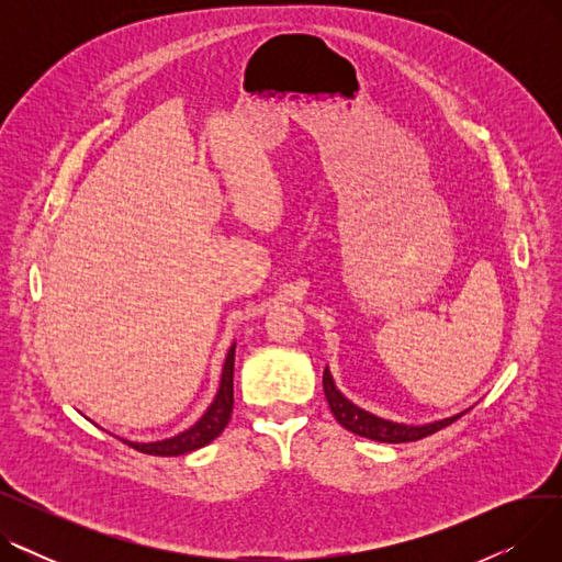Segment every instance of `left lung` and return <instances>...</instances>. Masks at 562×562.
<instances>
[{
    "mask_svg": "<svg viewBox=\"0 0 562 562\" xmlns=\"http://www.w3.org/2000/svg\"><path fill=\"white\" fill-rule=\"evenodd\" d=\"M323 392H326V398H328V405L333 409L335 419L346 430L356 432L360 437L375 439V441H387V445H401V441H417L422 437H428V435H432L441 428L451 426L453 422H458L464 415V412H460V415L439 419V422H432V424H424V426H407V424H396V422H390V419H380V417L371 415V412L358 407L356 403H350L337 390L328 367H326V371H323Z\"/></svg>",
    "mask_w": 562,
    "mask_h": 562,
    "instance_id": "left-lung-1",
    "label": "left lung"
}]
</instances>
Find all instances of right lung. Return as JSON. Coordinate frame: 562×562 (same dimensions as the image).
Here are the masks:
<instances>
[{
  "mask_svg": "<svg viewBox=\"0 0 562 562\" xmlns=\"http://www.w3.org/2000/svg\"><path fill=\"white\" fill-rule=\"evenodd\" d=\"M234 348L236 344L229 346L227 358L223 364V375H221V387L216 392L214 403L206 407L204 415L184 432L175 435L170 439L161 441H130L123 439L127 447L147 453V456H184L195 449H202L210 445L212 439H216L225 426L232 419V407H234Z\"/></svg>",
  "mask_w": 562,
  "mask_h": 562,
  "instance_id": "add662e5",
  "label": "right lung"
}]
</instances>
